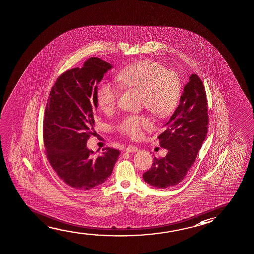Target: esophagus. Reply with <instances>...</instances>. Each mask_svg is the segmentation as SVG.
<instances>
[{
  "mask_svg": "<svg viewBox=\"0 0 254 254\" xmlns=\"http://www.w3.org/2000/svg\"><path fill=\"white\" fill-rule=\"evenodd\" d=\"M125 150L127 152H136L138 150V147L136 146H133V145H129L128 147H126Z\"/></svg>",
  "mask_w": 254,
  "mask_h": 254,
  "instance_id": "esophagus-1",
  "label": "esophagus"
}]
</instances>
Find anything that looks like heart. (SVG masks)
<instances>
[{
  "instance_id": "heart-1",
  "label": "heart",
  "mask_w": 254,
  "mask_h": 254,
  "mask_svg": "<svg viewBox=\"0 0 254 254\" xmlns=\"http://www.w3.org/2000/svg\"><path fill=\"white\" fill-rule=\"evenodd\" d=\"M120 87L140 91V102L158 118L173 114L180 102L182 81L179 74L167 70L162 64L153 60H139L122 68L116 76ZM120 97L118 87L109 81L101 80L96 90V99L106 114L114 112ZM150 127L149 119L143 114H129L118 122L115 128L127 136L137 139L143 129Z\"/></svg>"
}]
</instances>
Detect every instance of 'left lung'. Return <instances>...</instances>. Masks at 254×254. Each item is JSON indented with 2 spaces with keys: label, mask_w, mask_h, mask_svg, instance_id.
Here are the masks:
<instances>
[{
  "label": "left lung",
  "mask_w": 254,
  "mask_h": 254,
  "mask_svg": "<svg viewBox=\"0 0 254 254\" xmlns=\"http://www.w3.org/2000/svg\"><path fill=\"white\" fill-rule=\"evenodd\" d=\"M209 116L205 89L196 74H191L184 86L180 104L165 124L158 139L161 147L168 149L162 158H154L143 179L160 189L180 184L195 162L208 131Z\"/></svg>",
  "instance_id": "8db88e82"
}]
</instances>
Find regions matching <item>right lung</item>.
<instances>
[{
    "label": "right lung",
    "instance_id": "obj_1",
    "mask_svg": "<svg viewBox=\"0 0 254 254\" xmlns=\"http://www.w3.org/2000/svg\"><path fill=\"white\" fill-rule=\"evenodd\" d=\"M112 68L91 58L82 68L64 71L56 80L44 118V143L50 164L68 186L88 190L103 184L113 172L120 151L106 147L94 156L86 147L94 127L97 85Z\"/></svg>",
    "mask_w": 254,
    "mask_h": 254
}]
</instances>
